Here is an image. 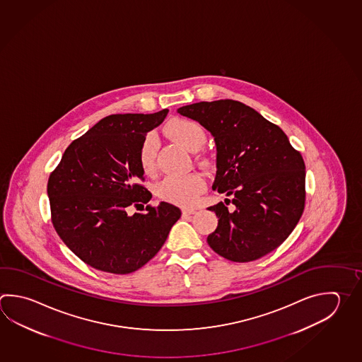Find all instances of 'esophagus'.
I'll use <instances>...</instances> for the list:
<instances>
[{
	"label": "esophagus",
	"mask_w": 362,
	"mask_h": 362,
	"mask_svg": "<svg viewBox=\"0 0 362 362\" xmlns=\"http://www.w3.org/2000/svg\"><path fill=\"white\" fill-rule=\"evenodd\" d=\"M196 212L194 209H183L182 210V214H183V216H188V215H193Z\"/></svg>",
	"instance_id": "1"
}]
</instances>
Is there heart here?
I'll use <instances>...</instances> for the list:
<instances>
[{
	"mask_svg": "<svg viewBox=\"0 0 362 362\" xmlns=\"http://www.w3.org/2000/svg\"><path fill=\"white\" fill-rule=\"evenodd\" d=\"M168 134L189 151H197L206 142V132L197 122L185 117L173 119L166 125ZM157 139L152 133L144 136L138 150V163L144 174L156 171ZM204 174L193 171L183 175H168L157 185V194L168 202L191 206L206 189Z\"/></svg>",
	"mask_w": 362,
	"mask_h": 362,
	"instance_id": "b5f03b06",
	"label": "heart"
}]
</instances>
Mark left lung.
I'll return each instance as SVG.
<instances>
[{
    "mask_svg": "<svg viewBox=\"0 0 362 362\" xmlns=\"http://www.w3.org/2000/svg\"><path fill=\"white\" fill-rule=\"evenodd\" d=\"M177 112L215 138L212 189L232 197L209 207L218 218L209 246L234 262L255 261L278 248L305 210L306 171L300 152L278 125L239 101L192 103ZM230 202L235 210L229 212Z\"/></svg>",
    "mask_w": 362,
    "mask_h": 362,
    "instance_id": "left-lung-1",
    "label": "left lung"
}]
</instances>
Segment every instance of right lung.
Returning <instances> with one entry per match:
<instances>
[{
    "label": "right lung",
    "mask_w": 362,
    "mask_h": 362,
    "mask_svg": "<svg viewBox=\"0 0 362 362\" xmlns=\"http://www.w3.org/2000/svg\"><path fill=\"white\" fill-rule=\"evenodd\" d=\"M169 110L115 114L101 119L64 152L47 183L51 221L62 242L97 270L129 274L146 265L180 218L168 202L144 206L151 192L141 185L138 150Z\"/></svg>",
    "instance_id": "obj_1"
}]
</instances>
